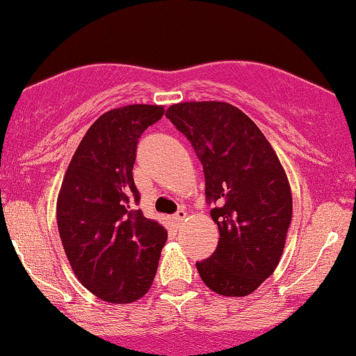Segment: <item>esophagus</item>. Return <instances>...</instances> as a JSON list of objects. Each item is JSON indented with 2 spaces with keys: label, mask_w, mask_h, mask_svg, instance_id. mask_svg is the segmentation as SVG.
<instances>
[{
  "label": "esophagus",
  "mask_w": 356,
  "mask_h": 356,
  "mask_svg": "<svg viewBox=\"0 0 356 356\" xmlns=\"http://www.w3.org/2000/svg\"><path fill=\"white\" fill-rule=\"evenodd\" d=\"M186 217H188L186 211H183V209H181V211H178L177 213H175V216H173V220L177 222V223H181L183 220H186Z\"/></svg>",
  "instance_id": "obj_1"
}]
</instances>
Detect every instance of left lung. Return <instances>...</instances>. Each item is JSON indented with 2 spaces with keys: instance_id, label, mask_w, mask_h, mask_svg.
<instances>
[{
  "instance_id": "left-lung-1",
  "label": "left lung",
  "mask_w": 356,
  "mask_h": 356,
  "mask_svg": "<svg viewBox=\"0 0 356 356\" xmlns=\"http://www.w3.org/2000/svg\"><path fill=\"white\" fill-rule=\"evenodd\" d=\"M165 116L193 144L217 223V250L196 262L204 284L223 296H246L279 266L291 222L284 167L254 121L227 102H181Z\"/></svg>"
}]
</instances>
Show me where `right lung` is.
<instances>
[{
  "label": "right lung",
  "mask_w": 356,
  "mask_h": 356,
  "mask_svg": "<svg viewBox=\"0 0 356 356\" xmlns=\"http://www.w3.org/2000/svg\"><path fill=\"white\" fill-rule=\"evenodd\" d=\"M162 105L106 111L87 129L72 155L56 201L63 248L77 280L108 303H133L147 293L167 230L134 211L133 179L140 134L163 115Z\"/></svg>",
  "instance_id": "1"
}]
</instances>
